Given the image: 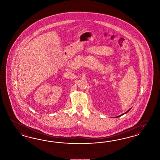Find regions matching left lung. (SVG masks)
Returning <instances> with one entry per match:
<instances>
[{
    "label": "left lung",
    "mask_w": 160,
    "mask_h": 160,
    "mask_svg": "<svg viewBox=\"0 0 160 160\" xmlns=\"http://www.w3.org/2000/svg\"><path fill=\"white\" fill-rule=\"evenodd\" d=\"M130 109H131V108H130ZM130 109H129V110H128V111H127V112H125V113H124V114H121V115H120V116H119L116 117H120V116H122V115H124V114H126V113H127V112H129V111H130Z\"/></svg>",
    "instance_id": "1"
}]
</instances>
